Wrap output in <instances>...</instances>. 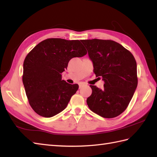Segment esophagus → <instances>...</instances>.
I'll return each mask as SVG.
<instances>
[{
  "label": "esophagus",
  "mask_w": 157,
  "mask_h": 157,
  "mask_svg": "<svg viewBox=\"0 0 157 157\" xmlns=\"http://www.w3.org/2000/svg\"><path fill=\"white\" fill-rule=\"evenodd\" d=\"M84 85H85L84 82H80L79 83V89H81Z\"/></svg>",
  "instance_id": "1"
}]
</instances>
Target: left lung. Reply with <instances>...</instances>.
Instances as JSON below:
<instances>
[{
  "mask_svg": "<svg viewBox=\"0 0 157 157\" xmlns=\"http://www.w3.org/2000/svg\"><path fill=\"white\" fill-rule=\"evenodd\" d=\"M94 63L96 77L102 78L104 89L90 85L87 103L91 111L110 119L126 110L137 85V63L132 53L111 40H81Z\"/></svg>",
  "mask_w": 157,
  "mask_h": 157,
  "instance_id": "1",
  "label": "left lung"
}]
</instances>
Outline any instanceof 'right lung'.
Instances as JSON below:
<instances>
[{"label":"right lung","mask_w":157,"mask_h":157,"mask_svg":"<svg viewBox=\"0 0 157 157\" xmlns=\"http://www.w3.org/2000/svg\"><path fill=\"white\" fill-rule=\"evenodd\" d=\"M87 54L81 40L48 38L35 46L24 62L22 81L35 113L49 118L66 108L78 89L62 80V73L73 57Z\"/></svg>","instance_id":"obj_1"}]
</instances>
